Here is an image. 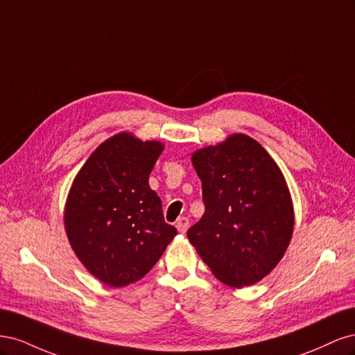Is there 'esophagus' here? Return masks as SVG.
Masks as SVG:
<instances>
[{
	"mask_svg": "<svg viewBox=\"0 0 355 355\" xmlns=\"http://www.w3.org/2000/svg\"><path fill=\"white\" fill-rule=\"evenodd\" d=\"M176 228H178V231H179L180 234H185V232L188 231V228H189V220H188V218H179V219L176 220Z\"/></svg>",
	"mask_w": 355,
	"mask_h": 355,
	"instance_id": "obj_1",
	"label": "esophagus"
}]
</instances>
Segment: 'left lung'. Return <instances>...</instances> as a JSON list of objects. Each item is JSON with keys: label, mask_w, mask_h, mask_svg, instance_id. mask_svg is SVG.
<instances>
[{"label": "left lung", "mask_w": 355, "mask_h": 355, "mask_svg": "<svg viewBox=\"0 0 355 355\" xmlns=\"http://www.w3.org/2000/svg\"><path fill=\"white\" fill-rule=\"evenodd\" d=\"M206 210L188 240L231 287L261 282L282 261L295 227L283 171L250 136L235 133L192 154Z\"/></svg>", "instance_id": "8db88e82"}]
</instances>
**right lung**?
<instances>
[{
  "label": "right lung",
  "instance_id": "right-lung-1",
  "mask_svg": "<svg viewBox=\"0 0 355 355\" xmlns=\"http://www.w3.org/2000/svg\"><path fill=\"white\" fill-rule=\"evenodd\" d=\"M164 145L121 132L94 149L75 176L63 213L72 250L111 287L141 280L178 234L164 222L149 175Z\"/></svg>",
  "mask_w": 355,
  "mask_h": 355
}]
</instances>
